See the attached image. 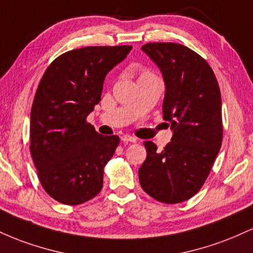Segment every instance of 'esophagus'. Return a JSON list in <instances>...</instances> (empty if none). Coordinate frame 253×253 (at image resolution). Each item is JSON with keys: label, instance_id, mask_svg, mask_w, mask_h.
<instances>
[{"label": "esophagus", "instance_id": "1", "mask_svg": "<svg viewBox=\"0 0 253 253\" xmlns=\"http://www.w3.org/2000/svg\"><path fill=\"white\" fill-rule=\"evenodd\" d=\"M121 140L123 141H129V143H136V138L132 135H128V134H125L121 136Z\"/></svg>", "mask_w": 253, "mask_h": 253}]
</instances>
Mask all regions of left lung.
Returning <instances> with one entry per match:
<instances>
[{"instance_id": "left-lung-1", "label": "left lung", "mask_w": 253, "mask_h": 253, "mask_svg": "<svg viewBox=\"0 0 253 253\" xmlns=\"http://www.w3.org/2000/svg\"><path fill=\"white\" fill-rule=\"evenodd\" d=\"M141 50L163 75V119L172 138L163 151L145 141L139 181L157 201L179 203L201 189L221 147V94L211 66L190 48L150 42Z\"/></svg>"}]
</instances>
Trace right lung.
Returning a JSON list of instances; mask_svg holds the SVG:
<instances>
[{
  "label": "right lung",
  "instance_id": "add662e5",
  "mask_svg": "<svg viewBox=\"0 0 253 253\" xmlns=\"http://www.w3.org/2000/svg\"><path fill=\"white\" fill-rule=\"evenodd\" d=\"M132 46H89L66 52L46 69L31 110V153L40 183L58 202L76 206L102 189L103 168L118 135L86 123L101 101L107 74Z\"/></svg>",
  "mask_w": 253,
  "mask_h": 253
}]
</instances>
